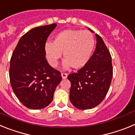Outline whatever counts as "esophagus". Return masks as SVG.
I'll return each instance as SVG.
<instances>
[{
  "instance_id": "esophagus-1",
  "label": "esophagus",
  "mask_w": 135,
  "mask_h": 135,
  "mask_svg": "<svg viewBox=\"0 0 135 135\" xmlns=\"http://www.w3.org/2000/svg\"><path fill=\"white\" fill-rule=\"evenodd\" d=\"M61 76L63 79H65L68 77V74L66 73H61Z\"/></svg>"
}]
</instances>
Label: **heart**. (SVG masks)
I'll return each instance as SVG.
<instances>
[{"label":"heart","mask_w":135,"mask_h":135,"mask_svg":"<svg viewBox=\"0 0 135 135\" xmlns=\"http://www.w3.org/2000/svg\"><path fill=\"white\" fill-rule=\"evenodd\" d=\"M95 44L93 35L89 31L68 29L57 33L52 43L45 44V52L51 66L57 67L63 52L64 68L71 65L74 69H80L90 60Z\"/></svg>","instance_id":"heart-1"}]
</instances>
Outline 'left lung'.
<instances>
[{"mask_svg": "<svg viewBox=\"0 0 135 135\" xmlns=\"http://www.w3.org/2000/svg\"><path fill=\"white\" fill-rule=\"evenodd\" d=\"M95 36L96 49L88 64L68 76L71 82L70 100L78 109H92L101 103L109 90L113 76L110 53L101 36Z\"/></svg>", "mask_w": 135, "mask_h": 135, "instance_id": "left-lung-1", "label": "left lung"}]
</instances>
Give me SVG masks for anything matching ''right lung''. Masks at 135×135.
Listing matches in <instances>:
<instances>
[{
  "label": "right lung",
  "instance_id": "right-lung-1",
  "mask_svg": "<svg viewBox=\"0 0 135 135\" xmlns=\"http://www.w3.org/2000/svg\"><path fill=\"white\" fill-rule=\"evenodd\" d=\"M57 24L34 27L21 36L10 61L9 78L14 93L26 108L40 109L53 101L61 81L60 71L45 57L46 40Z\"/></svg>",
  "mask_w": 135,
  "mask_h": 135
}]
</instances>
